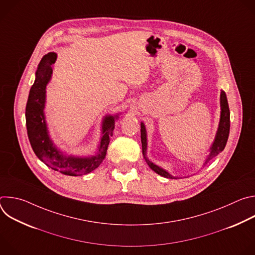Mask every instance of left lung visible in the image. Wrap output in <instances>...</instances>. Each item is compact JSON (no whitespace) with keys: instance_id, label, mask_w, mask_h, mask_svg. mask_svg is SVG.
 Returning <instances> with one entry per match:
<instances>
[{"instance_id":"left-lung-1","label":"left lung","mask_w":255,"mask_h":255,"mask_svg":"<svg viewBox=\"0 0 255 255\" xmlns=\"http://www.w3.org/2000/svg\"><path fill=\"white\" fill-rule=\"evenodd\" d=\"M220 105H221V115H220V122L219 126H218V130L215 136V140L212 144V146L210 147V153L208 157L205 160V164H207L213 157L217 156L221 151L224 150L226 143L228 140L229 136V131H230V110H229V106H228V101L227 97L224 91H221V96H220ZM141 143H142V153L144 156L145 161L147 162L149 167L154 170L157 174L166 177V178H178L176 176H172L170 173H168L165 169L161 168L160 166L156 165L152 161H150L147 156H146V150H147V134H146V129H145L144 124L141 122Z\"/></svg>"}]
</instances>
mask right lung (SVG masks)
Listing matches in <instances>:
<instances>
[{
  "label": "right lung",
  "mask_w": 255,
  "mask_h": 255,
  "mask_svg": "<svg viewBox=\"0 0 255 255\" xmlns=\"http://www.w3.org/2000/svg\"><path fill=\"white\" fill-rule=\"evenodd\" d=\"M57 54L49 52L45 54L36 70V78L30 89L26 105V126L27 134L34 153L48 167L60 173L78 176L87 174L96 169L104 160L109 142L113 136L116 116H106L102 124V138L98 153L90 157H77L63 154L56 148L48 135L44 116L46 86L51 79L52 64Z\"/></svg>",
  "instance_id": "add662e5"
}]
</instances>
